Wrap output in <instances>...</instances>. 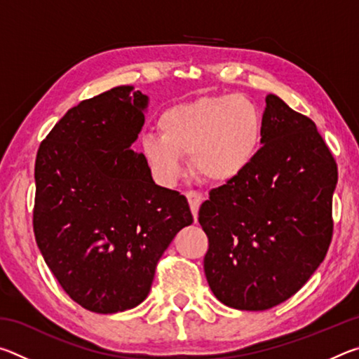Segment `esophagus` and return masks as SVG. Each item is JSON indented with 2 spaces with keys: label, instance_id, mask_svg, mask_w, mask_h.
Listing matches in <instances>:
<instances>
[{
  "label": "esophagus",
  "instance_id": "esophagus-1",
  "mask_svg": "<svg viewBox=\"0 0 359 359\" xmlns=\"http://www.w3.org/2000/svg\"><path fill=\"white\" fill-rule=\"evenodd\" d=\"M187 199H188V203H190V209H191V212H193L194 220H196V218H198L199 205H201V203H203V194L191 190V191L187 193Z\"/></svg>",
  "mask_w": 359,
  "mask_h": 359
}]
</instances>
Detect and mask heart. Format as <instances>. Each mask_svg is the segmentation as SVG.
<instances>
[{
    "mask_svg": "<svg viewBox=\"0 0 359 359\" xmlns=\"http://www.w3.org/2000/svg\"><path fill=\"white\" fill-rule=\"evenodd\" d=\"M160 133L142 137V154L158 182L174 184L182 158L191 156L194 172L228 182L252 165L263 139V115L253 101L234 93L204 96L161 115Z\"/></svg>",
    "mask_w": 359,
    "mask_h": 359,
    "instance_id": "b5f03b06",
    "label": "heart"
}]
</instances>
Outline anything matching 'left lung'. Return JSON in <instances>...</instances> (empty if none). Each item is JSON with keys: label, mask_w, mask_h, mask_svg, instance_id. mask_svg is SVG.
Wrapping results in <instances>:
<instances>
[{"label": "left lung", "mask_w": 359, "mask_h": 359, "mask_svg": "<svg viewBox=\"0 0 359 359\" xmlns=\"http://www.w3.org/2000/svg\"><path fill=\"white\" fill-rule=\"evenodd\" d=\"M263 147L199 209L212 293L239 311H267L302 288L332 239L337 165L313 121L266 96Z\"/></svg>", "instance_id": "obj_1"}]
</instances>
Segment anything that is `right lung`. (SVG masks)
Segmentation results:
<instances>
[{
    "label": "right lung",
    "mask_w": 359,
    "mask_h": 359,
    "mask_svg": "<svg viewBox=\"0 0 359 359\" xmlns=\"http://www.w3.org/2000/svg\"><path fill=\"white\" fill-rule=\"evenodd\" d=\"M147 101L121 85L79 102L36 156V244L62 288L90 312L139 306L161 255L193 223L184 194L156 185L131 149Z\"/></svg>",
    "instance_id": "obj_1"
}]
</instances>
